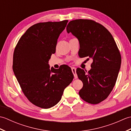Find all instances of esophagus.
<instances>
[{"label":"esophagus","instance_id":"esophagus-1","mask_svg":"<svg viewBox=\"0 0 131 131\" xmlns=\"http://www.w3.org/2000/svg\"><path fill=\"white\" fill-rule=\"evenodd\" d=\"M71 70H72V72H73V73L74 74V78H78V76H77V73H76V68H74V67H72L71 68Z\"/></svg>","mask_w":131,"mask_h":131}]
</instances>
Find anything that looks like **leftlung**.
<instances>
[{"label": "left lung", "instance_id": "left-lung-1", "mask_svg": "<svg viewBox=\"0 0 131 131\" xmlns=\"http://www.w3.org/2000/svg\"><path fill=\"white\" fill-rule=\"evenodd\" d=\"M66 30L79 40V57L93 60L90 70L77 69L83 83L79 96L90 104H99L107 98L115 84L122 61L120 52L111 33L93 20L71 21Z\"/></svg>", "mask_w": 131, "mask_h": 131}]
</instances>
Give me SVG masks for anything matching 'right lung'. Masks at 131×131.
<instances>
[{
    "instance_id": "add662e5",
    "label": "right lung",
    "mask_w": 131,
    "mask_h": 131,
    "mask_svg": "<svg viewBox=\"0 0 131 131\" xmlns=\"http://www.w3.org/2000/svg\"><path fill=\"white\" fill-rule=\"evenodd\" d=\"M68 23L63 20L34 25L20 38L14 51L13 70L22 91L32 104L41 108L56 105L74 78L68 65L50 69L48 65Z\"/></svg>"
}]
</instances>
